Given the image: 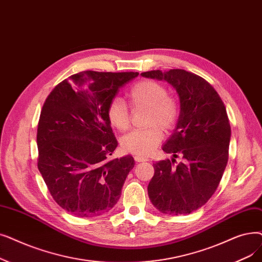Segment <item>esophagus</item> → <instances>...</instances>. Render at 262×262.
Returning a JSON list of instances; mask_svg holds the SVG:
<instances>
[{"label":"esophagus","instance_id":"1","mask_svg":"<svg viewBox=\"0 0 262 262\" xmlns=\"http://www.w3.org/2000/svg\"><path fill=\"white\" fill-rule=\"evenodd\" d=\"M134 158H135V161L136 162H147V158L146 157H143V156H139V155H135L134 156Z\"/></svg>","mask_w":262,"mask_h":262}]
</instances>
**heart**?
<instances>
[{
  "instance_id": "heart-1",
  "label": "heart",
  "mask_w": 262,
  "mask_h": 262,
  "mask_svg": "<svg viewBox=\"0 0 262 262\" xmlns=\"http://www.w3.org/2000/svg\"><path fill=\"white\" fill-rule=\"evenodd\" d=\"M129 104L134 109L146 107L145 125L135 129L121 140L124 151L145 156L153 153L163 139V133L174 128L180 116V105L176 97L167 94V88L153 79H142L134 83L127 93ZM106 115L112 126L126 130L130 125V112L125 101L113 97L107 105Z\"/></svg>"
}]
</instances>
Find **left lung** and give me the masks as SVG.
<instances>
[{"label":"left lung","mask_w":262,"mask_h":262,"mask_svg":"<svg viewBox=\"0 0 262 262\" xmlns=\"http://www.w3.org/2000/svg\"><path fill=\"white\" fill-rule=\"evenodd\" d=\"M143 77L166 80L180 97V116L163 151L180 156L153 164L147 186L153 206L163 213L189 214L204 206L219 187L229 156L231 128L225 105L202 77L184 70L151 71Z\"/></svg>","instance_id":"left-lung-1"}]
</instances>
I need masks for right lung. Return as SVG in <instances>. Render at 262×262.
<instances>
[{"instance_id": "right-lung-1", "label": "right lung", "mask_w": 262, "mask_h": 262, "mask_svg": "<svg viewBox=\"0 0 262 262\" xmlns=\"http://www.w3.org/2000/svg\"><path fill=\"white\" fill-rule=\"evenodd\" d=\"M139 74L85 71L56 85L37 127V167L54 201L80 217L110 211L135 166L133 156L111 158L118 140L106 115L119 89Z\"/></svg>"}]
</instances>
